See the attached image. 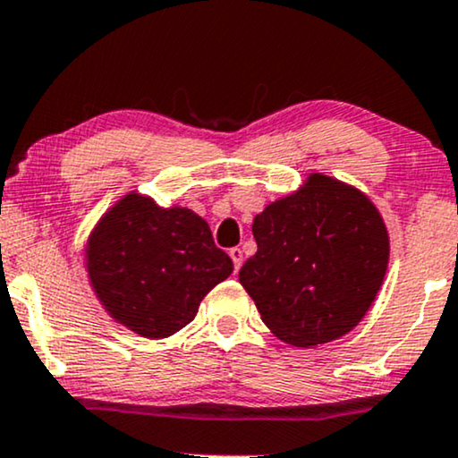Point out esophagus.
Returning a JSON list of instances; mask_svg holds the SVG:
<instances>
[{"label": "esophagus", "instance_id": "34e87169", "mask_svg": "<svg viewBox=\"0 0 458 458\" xmlns=\"http://www.w3.org/2000/svg\"><path fill=\"white\" fill-rule=\"evenodd\" d=\"M229 257H231V261H233V267H235V272H238V269L242 267V261H244V252H242V248H231L229 250Z\"/></svg>", "mask_w": 458, "mask_h": 458}]
</instances>
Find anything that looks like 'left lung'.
<instances>
[{"label":"left lung","instance_id":"1","mask_svg":"<svg viewBox=\"0 0 458 458\" xmlns=\"http://www.w3.org/2000/svg\"><path fill=\"white\" fill-rule=\"evenodd\" d=\"M240 269L261 320L282 342L318 346L360 323L388 265V231L369 197L325 174L269 203Z\"/></svg>","mask_w":458,"mask_h":458}]
</instances>
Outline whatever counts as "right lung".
<instances>
[{"mask_svg":"<svg viewBox=\"0 0 458 458\" xmlns=\"http://www.w3.org/2000/svg\"><path fill=\"white\" fill-rule=\"evenodd\" d=\"M84 259L101 306L148 340L189 325L201 299L233 272L206 220L189 208H159L135 191L99 218Z\"/></svg>","mask_w":458,"mask_h":458,"instance_id":"obj_1","label":"right lung"}]
</instances>
